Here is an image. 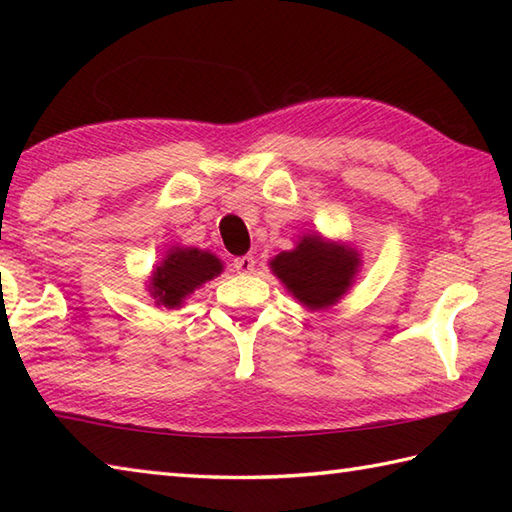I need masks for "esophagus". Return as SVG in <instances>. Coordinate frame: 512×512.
<instances>
[{"label": "esophagus", "instance_id": "esophagus-1", "mask_svg": "<svg viewBox=\"0 0 512 512\" xmlns=\"http://www.w3.org/2000/svg\"><path fill=\"white\" fill-rule=\"evenodd\" d=\"M255 264H257V259L253 255H242V257H235L233 259V268L237 270V273H242V275L255 273Z\"/></svg>", "mask_w": 512, "mask_h": 512}]
</instances>
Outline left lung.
<instances>
[{"instance_id":"1","label":"left lung","mask_w":512,"mask_h":512,"mask_svg":"<svg viewBox=\"0 0 512 512\" xmlns=\"http://www.w3.org/2000/svg\"><path fill=\"white\" fill-rule=\"evenodd\" d=\"M270 266L303 306L317 310L332 306L350 288L358 257L352 248L312 235L303 237L297 248L279 253Z\"/></svg>"}]
</instances>
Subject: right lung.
<instances>
[{"instance_id":"add662e5","label":"right lung","mask_w":512,"mask_h":512,"mask_svg":"<svg viewBox=\"0 0 512 512\" xmlns=\"http://www.w3.org/2000/svg\"><path fill=\"white\" fill-rule=\"evenodd\" d=\"M220 273L222 262L209 250L176 248L156 268L154 277H151V292H154V299H158V306L162 303L167 308H176L195 288H200Z\"/></svg>"}]
</instances>
